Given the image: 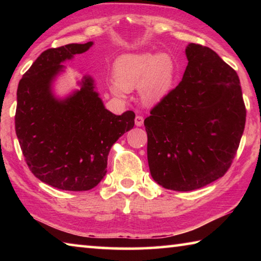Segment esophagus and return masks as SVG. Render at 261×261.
<instances>
[{
	"label": "esophagus",
	"mask_w": 261,
	"mask_h": 261,
	"mask_svg": "<svg viewBox=\"0 0 261 261\" xmlns=\"http://www.w3.org/2000/svg\"><path fill=\"white\" fill-rule=\"evenodd\" d=\"M135 124L137 126H141L144 124V117L140 116V115H137L136 118H135Z\"/></svg>",
	"instance_id": "1"
}]
</instances>
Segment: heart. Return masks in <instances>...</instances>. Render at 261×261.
<instances>
[{
	"mask_svg": "<svg viewBox=\"0 0 261 261\" xmlns=\"http://www.w3.org/2000/svg\"><path fill=\"white\" fill-rule=\"evenodd\" d=\"M115 84L112 93L123 96L125 91L138 86L140 100L146 106H155L165 100L173 90L176 67L166 53H137L122 56L114 65Z\"/></svg>",
	"mask_w": 261,
	"mask_h": 261,
	"instance_id": "obj_1",
	"label": "heart"
}]
</instances>
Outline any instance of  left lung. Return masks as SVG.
<instances>
[{"instance_id": "obj_1", "label": "left lung", "mask_w": 261, "mask_h": 261, "mask_svg": "<svg viewBox=\"0 0 261 261\" xmlns=\"http://www.w3.org/2000/svg\"><path fill=\"white\" fill-rule=\"evenodd\" d=\"M182 82L145 118L152 178L193 191L226 174L240 146L246 110L235 70L208 47L189 43Z\"/></svg>"}]
</instances>
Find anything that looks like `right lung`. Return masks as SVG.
Listing matches in <instances>:
<instances>
[{
	"instance_id": "right-lung-1",
	"label": "right lung",
	"mask_w": 261,
	"mask_h": 261,
	"mask_svg": "<svg viewBox=\"0 0 261 261\" xmlns=\"http://www.w3.org/2000/svg\"><path fill=\"white\" fill-rule=\"evenodd\" d=\"M93 46L69 43L50 48L34 61L17 90L16 135L30 170L53 188L87 191L107 173L108 154L135 125V113L115 115L106 109L93 77L83 76L79 88L55 93L62 63Z\"/></svg>"
}]
</instances>
